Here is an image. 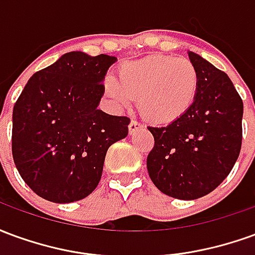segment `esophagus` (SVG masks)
<instances>
[{"instance_id": "1", "label": "esophagus", "mask_w": 255, "mask_h": 255, "mask_svg": "<svg viewBox=\"0 0 255 255\" xmlns=\"http://www.w3.org/2000/svg\"><path fill=\"white\" fill-rule=\"evenodd\" d=\"M140 128H142V126H140L138 122L132 120V122L129 123V126H128V132H129V135H133V133L136 132L138 129H140Z\"/></svg>"}]
</instances>
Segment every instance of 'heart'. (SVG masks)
<instances>
[{
	"label": "heart",
	"instance_id": "b5f03b06",
	"mask_svg": "<svg viewBox=\"0 0 255 255\" xmlns=\"http://www.w3.org/2000/svg\"><path fill=\"white\" fill-rule=\"evenodd\" d=\"M199 76L187 58L168 54L126 61L117 68V79L106 76L102 93L115 111L132 105L136 98L140 115L155 126H168L187 115L197 100Z\"/></svg>",
	"mask_w": 255,
	"mask_h": 255
}]
</instances>
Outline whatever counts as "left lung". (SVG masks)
<instances>
[{"label": "left lung", "mask_w": 255, "mask_h": 255, "mask_svg": "<svg viewBox=\"0 0 255 255\" xmlns=\"http://www.w3.org/2000/svg\"><path fill=\"white\" fill-rule=\"evenodd\" d=\"M188 58L198 71L195 104L180 120L149 127L154 147L147 172L161 192L192 201L219 187L230 175L242 146L243 102L228 78L194 52Z\"/></svg>", "instance_id": "obj_1"}]
</instances>
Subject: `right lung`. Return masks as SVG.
<instances>
[{"mask_svg": "<svg viewBox=\"0 0 255 255\" xmlns=\"http://www.w3.org/2000/svg\"><path fill=\"white\" fill-rule=\"evenodd\" d=\"M116 57L63 54L34 73L16 101L12 154L32 191L56 203L83 199L102 176L108 149L128 135L127 117L98 109Z\"/></svg>", "mask_w": 255, "mask_h": 255, "instance_id": "1", "label": "right lung"}]
</instances>
